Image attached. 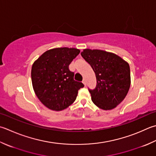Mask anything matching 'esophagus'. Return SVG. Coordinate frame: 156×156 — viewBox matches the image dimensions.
I'll return each instance as SVG.
<instances>
[{
	"mask_svg": "<svg viewBox=\"0 0 156 156\" xmlns=\"http://www.w3.org/2000/svg\"><path fill=\"white\" fill-rule=\"evenodd\" d=\"M82 83L84 84V86H86V84H87V81H86V80H85V79H84L83 81H82Z\"/></svg>",
	"mask_w": 156,
	"mask_h": 156,
	"instance_id": "esophagus-1",
	"label": "esophagus"
}]
</instances>
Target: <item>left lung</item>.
<instances>
[{
  "label": "left lung",
  "instance_id": "1",
  "mask_svg": "<svg viewBox=\"0 0 156 156\" xmlns=\"http://www.w3.org/2000/svg\"><path fill=\"white\" fill-rule=\"evenodd\" d=\"M81 55L95 73L97 86L89 89L92 101L103 110L115 108L129 90V64L116 54L103 50L85 48Z\"/></svg>",
  "mask_w": 156,
  "mask_h": 156
}]
</instances>
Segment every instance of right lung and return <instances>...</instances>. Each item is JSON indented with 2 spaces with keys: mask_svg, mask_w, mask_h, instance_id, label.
I'll return each instance as SVG.
<instances>
[{
  "mask_svg": "<svg viewBox=\"0 0 156 156\" xmlns=\"http://www.w3.org/2000/svg\"><path fill=\"white\" fill-rule=\"evenodd\" d=\"M80 51L75 48H52L34 62L31 77L36 95L47 108L62 111L72 105L84 84L74 80L69 65Z\"/></svg>",
  "mask_w": 156,
  "mask_h": 156,
  "instance_id": "1",
  "label": "right lung"
}]
</instances>
